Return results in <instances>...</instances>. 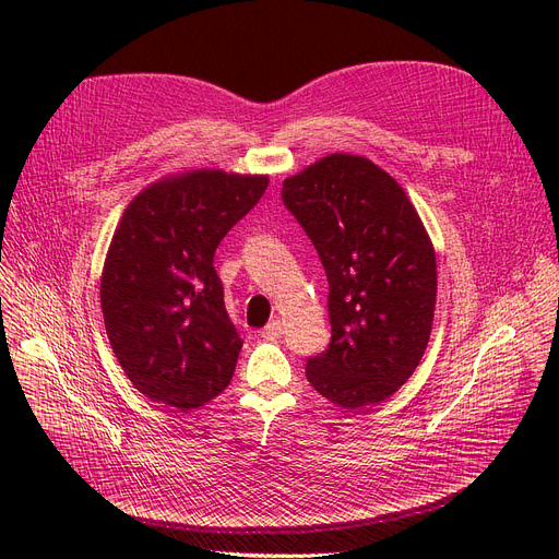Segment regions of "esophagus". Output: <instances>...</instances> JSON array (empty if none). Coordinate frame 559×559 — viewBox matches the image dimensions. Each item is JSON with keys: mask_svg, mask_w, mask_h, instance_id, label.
I'll return each mask as SVG.
<instances>
[{"mask_svg": "<svg viewBox=\"0 0 559 559\" xmlns=\"http://www.w3.org/2000/svg\"><path fill=\"white\" fill-rule=\"evenodd\" d=\"M260 335L264 340H278L283 335V321L281 319H272L270 324L260 331Z\"/></svg>", "mask_w": 559, "mask_h": 559, "instance_id": "1", "label": "esophagus"}]
</instances>
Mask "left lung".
<instances>
[{
    "mask_svg": "<svg viewBox=\"0 0 559 559\" xmlns=\"http://www.w3.org/2000/svg\"><path fill=\"white\" fill-rule=\"evenodd\" d=\"M287 211L329 278L331 344L306 365L308 383L340 407L390 399L430 340L437 262L405 190L365 156L329 154L283 181Z\"/></svg>",
    "mask_w": 559,
    "mask_h": 559,
    "instance_id": "left-lung-1",
    "label": "left lung"
}]
</instances>
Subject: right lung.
I'll return each instance as SVG.
<instances>
[{
    "instance_id": "right-lung-1",
    "label": "right lung",
    "mask_w": 559,
    "mask_h": 559,
    "mask_svg": "<svg viewBox=\"0 0 559 559\" xmlns=\"http://www.w3.org/2000/svg\"><path fill=\"white\" fill-rule=\"evenodd\" d=\"M267 186V174H169L117 224L102 272L104 324L117 362L154 403L190 413L230 383L242 340L213 258Z\"/></svg>"
}]
</instances>
